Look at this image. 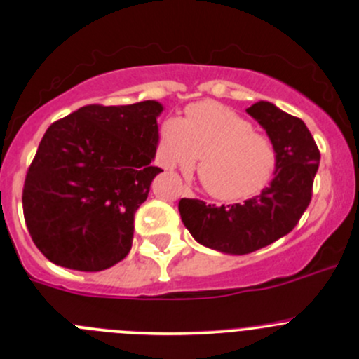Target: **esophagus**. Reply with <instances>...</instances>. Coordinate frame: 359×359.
Here are the masks:
<instances>
[{"label":"esophagus","instance_id":"esophagus-1","mask_svg":"<svg viewBox=\"0 0 359 359\" xmlns=\"http://www.w3.org/2000/svg\"><path fill=\"white\" fill-rule=\"evenodd\" d=\"M184 194H187V195H190V194H191V191H190V188H188V187H184Z\"/></svg>","mask_w":359,"mask_h":359}]
</instances>
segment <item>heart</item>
Returning a JSON list of instances; mask_svg holds the SVG:
<instances>
[{
  "mask_svg": "<svg viewBox=\"0 0 359 359\" xmlns=\"http://www.w3.org/2000/svg\"><path fill=\"white\" fill-rule=\"evenodd\" d=\"M200 153L203 187L222 202L258 195L277 169V150L271 138L219 102L191 104L184 119L168 118L159 128V156L165 168H190Z\"/></svg>",
  "mask_w": 359,
  "mask_h": 359,
  "instance_id": "obj_1",
  "label": "heart"
}]
</instances>
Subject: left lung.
I'll return each mask as SVG.
<instances>
[{"instance_id": "1", "label": "left lung", "mask_w": 359, "mask_h": 359, "mask_svg": "<svg viewBox=\"0 0 359 359\" xmlns=\"http://www.w3.org/2000/svg\"><path fill=\"white\" fill-rule=\"evenodd\" d=\"M273 142L277 169L260 195L234 205H207L181 198L184 227L200 245L227 255H246L271 245L294 229L310 205L320 152L310 130L299 118L272 102L260 101L246 109Z\"/></svg>"}]
</instances>
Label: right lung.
<instances>
[{"label": "right lung", "mask_w": 359, "mask_h": 359, "mask_svg": "<svg viewBox=\"0 0 359 359\" xmlns=\"http://www.w3.org/2000/svg\"><path fill=\"white\" fill-rule=\"evenodd\" d=\"M163 104H90L46 130L25 176L24 217L48 260L99 272L132 250L133 217L163 169L150 163L159 144Z\"/></svg>", "instance_id": "1"}]
</instances>
